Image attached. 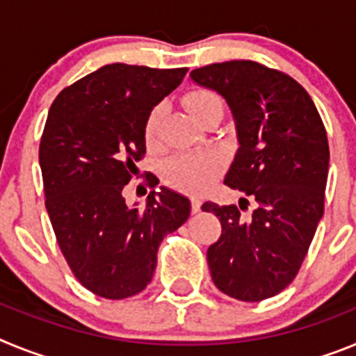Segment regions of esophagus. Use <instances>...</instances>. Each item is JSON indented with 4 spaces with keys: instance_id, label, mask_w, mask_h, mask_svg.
I'll use <instances>...</instances> for the list:
<instances>
[{
    "instance_id": "esophagus-1",
    "label": "esophagus",
    "mask_w": 356,
    "mask_h": 356,
    "mask_svg": "<svg viewBox=\"0 0 356 356\" xmlns=\"http://www.w3.org/2000/svg\"><path fill=\"white\" fill-rule=\"evenodd\" d=\"M191 209H193L194 213L200 212V210H201V200H200V197H196V196L191 197Z\"/></svg>"
}]
</instances>
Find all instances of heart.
<instances>
[{
	"mask_svg": "<svg viewBox=\"0 0 356 356\" xmlns=\"http://www.w3.org/2000/svg\"><path fill=\"white\" fill-rule=\"evenodd\" d=\"M185 105L191 114L201 121L212 110L222 108L221 97L213 90L194 89L185 97ZM160 124H162V108L155 106L147 114L144 122V140L149 147H155L160 140ZM222 171V159L219 153L210 149L187 151L171 156L163 165L165 180L176 188L188 191V193H201L205 191Z\"/></svg>",
	"mask_w": 356,
	"mask_h": 356,
	"instance_id": "1",
	"label": "heart"
}]
</instances>
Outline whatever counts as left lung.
<instances>
[{
    "mask_svg": "<svg viewBox=\"0 0 356 356\" xmlns=\"http://www.w3.org/2000/svg\"><path fill=\"white\" fill-rule=\"evenodd\" d=\"M191 78L228 103L238 149L225 184L241 191L246 203V197L257 203L250 217L242 216L241 203V209L210 201L201 207L222 226L207 251L210 275L229 298L267 300L296 278L325 212V124L294 78L259 62L210 64L194 69Z\"/></svg>",
    "mask_w": 356,
    "mask_h": 356,
    "instance_id": "left-lung-1",
    "label": "left lung"
}]
</instances>
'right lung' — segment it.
I'll use <instances>...</instances> for the list:
<instances>
[{"label": "right lung", "instance_id": "right-lung-1", "mask_svg": "<svg viewBox=\"0 0 356 356\" xmlns=\"http://www.w3.org/2000/svg\"><path fill=\"white\" fill-rule=\"evenodd\" d=\"M185 74L187 67L103 65L49 108L39 146L46 210L72 275L106 300L147 287L160 242L191 213V201L168 187L151 191L144 209L122 197L146 153L147 114Z\"/></svg>", "mask_w": 356, "mask_h": 356}]
</instances>
